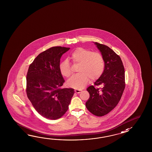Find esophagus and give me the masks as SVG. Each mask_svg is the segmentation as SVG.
Returning <instances> with one entry per match:
<instances>
[{"mask_svg":"<svg viewBox=\"0 0 152 152\" xmlns=\"http://www.w3.org/2000/svg\"><path fill=\"white\" fill-rule=\"evenodd\" d=\"M81 92V90H77V89L75 90V93H77V94H80Z\"/></svg>","mask_w":152,"mask_h":152,"instance_id":"esophagus-1","label":"esophagus"}]
</instances>
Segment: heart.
<instances>
[{
    "instance_id": "1",
    "label": "heart",
    "mask_w": 152,
    "mask_h": 152,
    "mask_svg": "<svg viewBox=\"0 0 152 152\" xmlns=\"http://www.w3.org/2000/svg\"><path fill=\"white\" fill-rule=\"evenodd\" d=\"M75 64H79L77 75H73L67 81L69 87L81 89L92 80H96L103 73L105 61L103 56L97 52H92L84 48H77L70 56ZM62 75L68 77L72 73L71 68L68 61L62 62L59 66Z\"/></svg>"
}]
</instances>
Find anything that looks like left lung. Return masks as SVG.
Masks as SVG:
<instances>
[{"instance_id": "1", "label": "left lung", "mask_w": 152, "mask_h": 152, "mask_svg": "<svg viewBox=\"0 0 152 152\" xmlns=\"http://www.w3.org/2000/svg\"><path fill=\"white\" fill-rule=\"evenodd\" d=\"M105 61L103 73L94 85L88 87L90 98L86 107L97 116L107 115L116 107L125 88V72L119 55L107 45L95 42ZM101 85V88L96 86Z\"/></svg>"}]
</instances>
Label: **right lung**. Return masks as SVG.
<instances>
[{
	"label": "right lung",
	"instance_id": "add662e5",
	"mask_svg": "<svg viewBox=\"0 0 152 152\" xmlns=\"http://www.w3.org/2000/svg\"><path fill=\"white\" fill-rule=\"evenodd\" d=\"M69 49L52 47L41 53L29 66L27 96L39 114L47 119L61 118L68 110L75 94L73 88L61 87L65 80L59 69L60 58Z\"/></svg>",
	"mask_w": 152,
	"mask_h": 152
}]
</instances>
